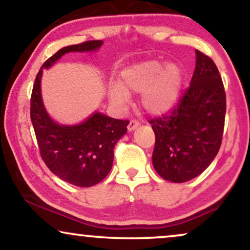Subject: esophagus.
<instances>
[{"instance_id": "obj_1", "label": "esophagus", "mask_w": 250, "mask_h": 250, "mask_svg": "<svg viewBox=\"0 0 250 250\" xmlns=\"http://www.w3.org/2000/svg\"><path fill=\"white\" fill-rule=\"evenodd\" d=\"M139 125H140V123L138 121H135V119H132V121H129V124L127 126L128 131H133V129H135Z\"/></svg>"}]
</instances>
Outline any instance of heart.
<instances>
[{
    "mask_svg": "<svg viewBox=\"0 0 250 250\" xmlns=\"http://www.w3.org/2000/svg\"><path fill=\"white\" fill-rule=\"evenodd\" d=\"M183 68L179 63L150 59L133 64L122 73V84L110 85L109 94L118 104L128 100L127 91L141 93V104L153 115L170 110L179 100L184 83Z\"/></svg>",
    "mask_w": 250,
    "mask_h": 250,
    "instance_id": "1",
    "label": "heart"
}]
</instances>
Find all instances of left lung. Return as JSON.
I'll return each mask as SVG.
<instances>
[{"mask_svg":"<svg viewBox=\"0 0 250 250\" xmlns=\"http://www.w3.org/2000/svg\"><path fill=\"white\" fill-rule=\"evenodd\" d=\"M196 69L190 86L175 107L150 118L156 142L152 164L163 179L183 183L210 165L223 138L227 97L216 64L196 50Z\"/></svg>","mask_w":250,"mask_h":250,"instance_id":"1","label":"left lung"}]
</instances>
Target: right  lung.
Masks as SVG:
<instances>
[{
	"label": "right lung",
	"instance_id": "add662e5",
	"mask_svg": "<svg viewBox=\"0 0 250 250\" xmlns=\"http://www.w3.org/2000/svg\"><path fill=\"white\" fill-rule=\"evenodd\" d=\"M101 44L99 40L86 41L54 53L37 73L30 97V119L43 162L59 179L82 188L95 186L108 175L115 145L127 132L129 122L95 112L80 125H58L43 105L41 77L43 68L52 66L64 53L93 51Z\"/></svg>",
	"mask_w": 250,
	"mask_h": 250
}]
</instances>
